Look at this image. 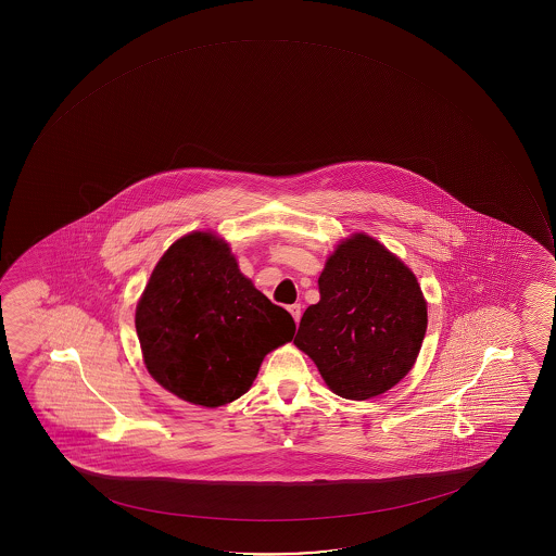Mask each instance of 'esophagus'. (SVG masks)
Here are the masks:
<instances>
[{
  "mask_svg": "<svg viewBox=\"0 0 556 556\" xmlns=\"http://www.w3.org/2000/svg\"><path fill=\"white\" fill-rule=\"evenodd\" d=\"M289 313L293 315L294 323H299L301 320L302 309L301 304H291V306L288 307Z\"/></svg>",
  "mask_w": 556,
  "mask_h": 556,
  "instance_id": "obj_1",
  "label": "esophagus"
}]
</instances>
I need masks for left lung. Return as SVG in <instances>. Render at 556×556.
Returning <instances> with one entry per match:
<instances>
[{
	"label": "left lung",
	"mask_w": 556,
	"mask_h": 556,
	"mask_svg": "<svg viewBox=\"0 0 556 556\" xmlns=\"http://www.w3.org/2000/svg\"><path fill=\"white\" fill-rule=\"evenodd\" d=\"M320 301L302 315L294 345L343 399L382 395L414 367L427 302L414 273L377 239L339 244L319 276Z\"/></svg>",
	"instance_id": "8db88e82"
}]
</instances>
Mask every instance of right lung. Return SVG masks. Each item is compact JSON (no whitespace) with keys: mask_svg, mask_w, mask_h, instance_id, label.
I'll return each instance as SVG.
<instances>
[{"mask_svg":"<svg viewBox=\"0 0 556 556\" xmlns=\"http://www.w3.org/2000/svg\"><path fill=\"white\" fill-rule=\"evenodd\" d=\"M150 375L187 403L217 408L250 390L294 320L241 275L230 247L192 231L166 250L135 312Z\"/></svg>","mask_w":556,"mask_h":556,"instance_id":"obj_1","label":"right lung"}]
</instances>
